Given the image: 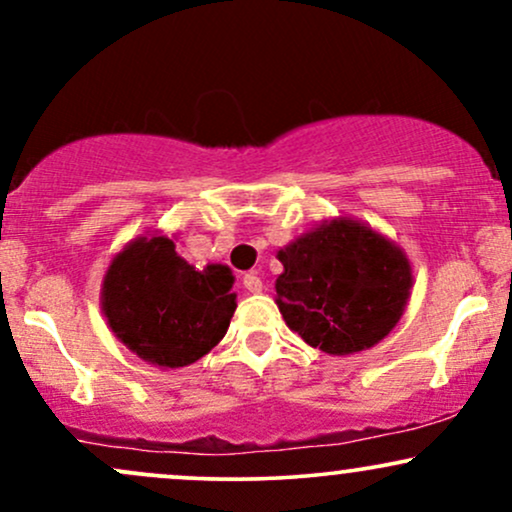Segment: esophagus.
Returning <instances> with one entry per match:
<instances>
[{"label": "esophagus", "mask_w": 512, "mask_h": 512, "mask_svg": "<svg viewBox=\"0 0 512 512\" xmlns=\"http://www.w3.org/2000/svg\"><path fill=\"white\" fill-rule=\"evenodd\" d=\"M243 286L250 293H260L262 291V279H260V276H257V272H248V274L243 276Z\"/></svg>", "instance_id": "34e87169"}]
</instances>
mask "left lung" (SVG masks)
<instances>
[{
    "instance_id": "left-lung-1",
    "label": "left lung",
    "mask_w": 512,
    "mask_h": 512,
    "mask_svg": "<svg viewBox=\"0 0 512 512\" xmlns=\"http://www.w3.org/2000/svg\"><path fill=\"white\" fill-rule=\"evenodd\" d=\"M276 305L305 344L330 356L366 351L395 330L414 286L399 245L368 223L337 216L276 252Z\"/></svg>"
}]
</instances>
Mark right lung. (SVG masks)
<instances>
[{
    "label": "right lung",
    "mask_w": 512,
    "mask_h": 512,
    "mask_svg": "<svg viewBox=\"0 0 512 512\" xmlns=\"http://www.w3.org/2000/svg\"><path fill=\"white\" fill-rule=\"evenodd\" d=\"M233 272L226 264L199 269L161 233H146L110 260L101 310L132 354L158 368L190 366L209 354L236 313Z\"/></svg>",
    "instance_id": "1"
}]
</instances>
